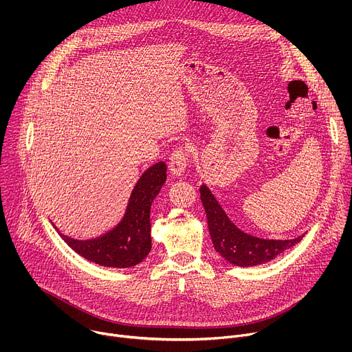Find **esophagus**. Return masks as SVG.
<instances>
[{
    "label": "esophagus",
    "instance_id": "1",
    "mask_svg": "<svg viewBox=\"0 0 352 352\" xmlns=\"http://www.w3.org/2000/svg\"><path fill=\"white\" fill-rule=\"evenodd\" d=\"M188 159H189L188 148L182 146L177 147L170 156V162H168L170 171L174 175H182L188 167Z\"/></svg>",
    "mask_w": 352,
    "mask_h": 352
}]
</instances>
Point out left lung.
<instances>
[{"label": "left lung", "instance_id": "8db88e82", "mask_svg": "<svg viewBox=\"0 0 352 352\" xmlns=\"http://www.w3.org/2000/svg\"><path fill=\"white\" fill-rule=\"evenodd\" d=\"M199 190L200 200L208 216L213 246L234 266L250 267L267 263L305 236V234H302L292 239H265L246 234L228 219L217 199L205 184Z\"/></svg>", "mask_w": 352, "mask_h": 352}]
</instances>
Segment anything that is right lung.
Instances as JSON below:
<instances>
[{"instance_id": "right-lung-1", "label": "right lung", "mask_w": 352, "mask_h": 352, "mask_svg": "<svg viewBox=\"0 0 352 352\" xmlns=\"http://www.w3.org/2000/svg\"><path fill=\"white\" fill-rule=\"evenodd\" d=\"M166 179V163L159 162L153 164L138 179L131 192L124 217L113 230L85 241L74 239L58 231L61 238L78 255L96 265L117 269L139 265L152 249L150 208Z\"/></svg>"}]
</instances>
